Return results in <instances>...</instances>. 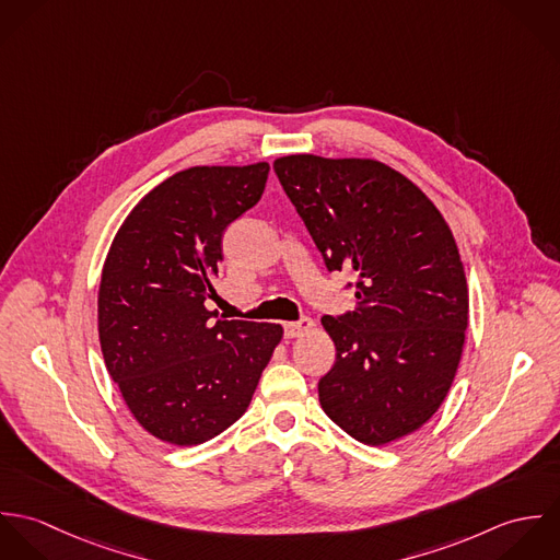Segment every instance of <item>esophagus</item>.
I'll return each mask as SVG.
<instances>
[{
	"mask_svg": "<svg viewBox=\"0 0 560 560\" xmlns=\"http://www.w3.org/2000/svg\"><path fill=\"white\" fill-rule=\"evenodd\" d=\"M315 327V320L304 317L300 320H291V323H284V336L287 338H298V336H304L308 334L311 329Z\"/></svg>",
	"mask_w": 560,
	"mask_h": 560,
	"instance_id": "obj_1",
	"label": "esophagus"
}]
</instances>
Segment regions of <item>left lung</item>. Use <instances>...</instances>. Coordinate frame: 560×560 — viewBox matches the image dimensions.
Masks as SVG:
<instances>
[{"instance_id":"1","label":"left lung","mask_w":560,"mask_h":560,"mask_svg":"<svg viewBox=\"0 0 560 560\" xmlns=\"http://www.w3.org/2000/svg\"><path fill=\"white\" fill-rule=\"evenodd\" d=\"M273 170L327 271L355 276V308L320 319L336 345L319 380L323 411L369 446L413 433L446 399L468 327L446 220L382 161L289 155Z\"/></svg>"}]
</instances>
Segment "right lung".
Returning a JSON list of instances; mask_svg holds the SVG:
<instances>
[{
	"label": "right lung",
	"mask_w": 560,
	"mask_h": 560,
	"mask_svg": "<svg viewBox=\"0 0 560 560\" xmlns=\"http://www.w3.org/2000/svg\"><path fill=\"white\" fill-rule=\"evenodd\" d=\"M269 163L196 165L127 215L98 287L105 366L133 418L161 442L202 444L247 409L282 325L207 311L222 237L267 183Z\"/></svg>",
	"instance_id": "add662e5"
}]
</instances>
